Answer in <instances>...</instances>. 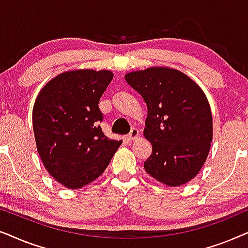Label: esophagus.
<instances>
[{
  "mask_svg": "<svg viewBox=\"0 0 248 248\" xmlns=\"http://www.w3.org/2000/svg\"><path fill=\"white\" fill-rule=\"evenodd\" d=\"M138 135H140V131H138V129H135V128H133L130 131V134L128 135V136H126V140L128 141H133L138 137Z\"/></svg>",
  "mask_w": 248,
  "mask_h": 248,
  "instance_id": "esophagus-1",
  "label": "esophagus"
}]
</instances>
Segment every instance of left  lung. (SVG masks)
Instances as JSON below:
<instances>
[{
	"label": "left lung",
	"instance_id": "obj_1",
	"mask_svg": "<svg viewBox=\"0 0 248 248\" xmlns=\"http://www.w3.org/2000/svg\"><path fill=\"white\" fill-rule=\"evenodd\" d=\"M124 79L147 105L144 136L152 154L144 162L158 183L178 187L197 176L213 138L212 113L202 88L177 69L151 67Z\"/></svg>",
	"mask_w": 248,
	"mask_h": 248
}]
</instances>
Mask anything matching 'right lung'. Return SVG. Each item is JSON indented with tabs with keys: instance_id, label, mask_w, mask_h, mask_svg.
Returning <instances> with one entry per match:
<instances>
[{
	"instance_id": "right-lung-1",
	"label": "right lung",
	"mask_w": 248,
	"mask_h": 248,
	"mask_svg": "<svg viewBox=\"0 0 248 248\" xmlns=\"http://www.w3.org/2000/svg\"><path fill=\"white\" fill-rule=\"evenodd\" d=\"M113 74L78 69L62 72L39 92L32 108L37 152L45 169L69 189L101 176L122 140L108 138L98 126L102 94Z\"/></svg>"
}]
</instances>
